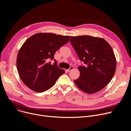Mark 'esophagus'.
<instances>
[{
  "label": "esophagus",
  "instance_id": "34e87169",
  "mask_svg": "<svg viewBox=\"0 0 131 131\" xmlns=\"http://www.w3.org/2000/svg\"><path fill=\"white\" fill-rule=\"evenodd\" d=\"M73 68H74V67L72 66H71V67H70V68H69V69L67 70L66 71H67V72H71L72 70H73Z\"/></svg>",
  "mask_w": 131,
  "mask_h": 131
}]
</instances>
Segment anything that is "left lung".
<instances>
[{
	"label": "left lung",
	"mask_w": 131,
	"mask_h": 131,
	"mask_svg": "<svg viewBox=\"0 0 131 131\" xmlns=\"http://www.w3.org/2000/svg\"><path fill=\"white\" fill-rule=\"evenodd\" d=\"M71 43L85 66H80V77L74 80L81 90L88 94L99 92L115 74L116 59L114 51L105 39L90 36L71 37Z\"/></svg>",
	"instance_id": "8db88e82"
}]
</instances>
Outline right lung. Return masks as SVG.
<instances>
[{"label": "right lung", "mask_w": 131, "mask_h": 131, "mask_svg": "<svg viewBox=\"0 0 131 131\" xmlns=\"http://www.w3.org/2000/svg\"><path fill=\"white\" fill-rule=\"evenodd\" d=\"M70 36L51 33H38L27 39L18 52L16 66L24 84L37 92L52 87L65 71L58 68L57 61L53 65L57 50L70 41Z\"/></svg>", "instance_id": "right-lung-1"}]
</instances>
